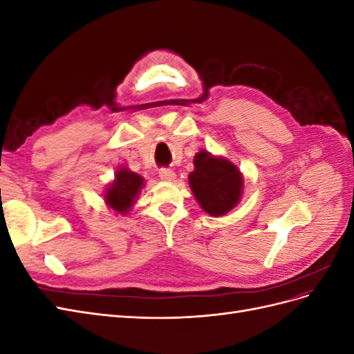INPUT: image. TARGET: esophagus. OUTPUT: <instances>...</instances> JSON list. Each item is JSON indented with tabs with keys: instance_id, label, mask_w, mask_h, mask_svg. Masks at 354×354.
Wrapping results in <instances>:
<instances>
[{
	"instance_id": "34e87169",
	"label": "esophagus",
	"mask_w": 354,
	"mask_h": 354,
	"mask_svg": "<svg viewBox=\"0 0 354 354\" xmlns=\"http://www.w3.org/2000/svg\"><path fill=\"white\" fill-rule=\"evenodd\" d=\"M159 177L165 180V181H171L176 178V173L171 168H160L159 169Z\"/></svg>"
}]
</instances>
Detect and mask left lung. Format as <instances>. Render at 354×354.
I'll return each mask as SVG.
<instances>
[{
  "label": "left lung",
  "mask_w": 354,
  "mask_h": 354,
  "mask_svg": "<svg viewBox=\"0 0 354 354\" xmlns=\"http://www.w3.org/2000/svg\"><path fill=\"white\" fill-rule=\"evenodd\" d=\"M194 165L195 169L189 174V186L203 211L212 217H220L238 205L243 178L236 165L203 149L195 155Z\"/></svg>",
  "instance_id": "obj_1"
}]
</instances>
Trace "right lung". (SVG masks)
Returning <instances> with one entry per match:
<instances>
[{"label": "right lung", "mask_w": 354, "mask_h": 354, "mask_svg": "<svg viewBox=\"0 0 354 354\" xmlns=\"http://www.w3.org/2000/svg\"><path fill=\"white\" fill-rule=\"evenodd\" d=\"M145 186V178L137 173L121 167L115 173V180L106 189L104 202L120 214H127L134 205V202Z\"/></svg>", "instance_id": "right-lung-1"}]
</instances>
